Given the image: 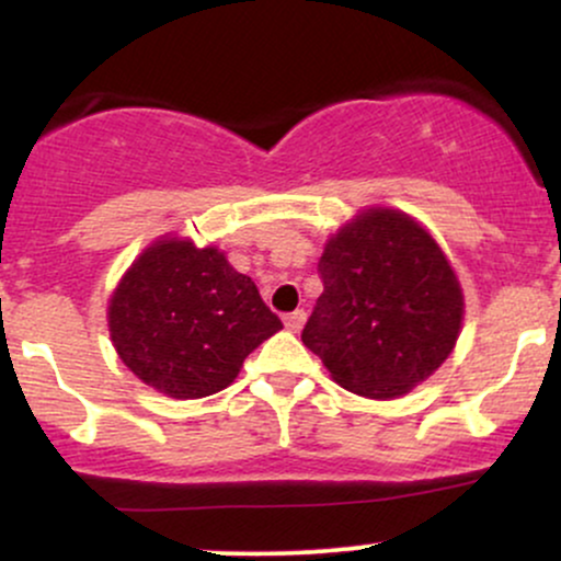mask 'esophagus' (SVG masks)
I'll return each instance as SVG.
<instances>
[{
  "instance_id": "1",
  "label": "esophagus",
  "mask_w": 561,
  "mask_h": 561,
  "mask_svg": "<svg viewBox=\"0 0 561 561\" xmlns=\"http://www.w3.org/2000/svg\"><path fill=\"white\" fill-rule=\"evenodd\" d=\"M302 324H306V311H293L285 317V327L289 332H300Z\"/></svg>"
}]
</instances>
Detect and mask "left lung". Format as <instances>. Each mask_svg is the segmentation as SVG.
<instances>
[{
  "label": "left lung",
  "instance_id": "1",
  "mask_svg": "<svg viewBox=\"0 0 561 561\" xmlns=\"http://www.w3.org/2000/svg\"><path fill=\"white\" fill-rule=\"evenodd\" d=\"M324 293L302 330L340 388L390 401L433 377L465 321V293L435 237L396 208H364L327 240Z\"/></svg>",
  "mask_w": 561,
  "mask_h": 561
}]
</instances>
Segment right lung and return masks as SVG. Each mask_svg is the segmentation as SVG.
<instances>
[{"label":"right lung","instance_id":"1","mask_svg":"<svg viewBox=\"0 0 561 561\" xmlns=\"http://www.w3.org/2000/svg\"><path fill=\"white\" fill-rule=\"evenodd\" d=\"M118 358L176 401L229 388L242 362L282 321L221 250L165 234L126 268L107 300Z\"/></svg>","mask_w":561,"mask_h":561}]
</instances>
